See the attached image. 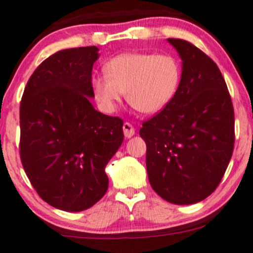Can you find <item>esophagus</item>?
Returning <instances> with one entry per match:
<instances>
[{
	"mask_svg": "<svg viewBox=\"0 0 253 253\" xmlns=\"http://www.w3.org/2000/svg\"><path fill=\"white\" fill-rule=\"evenodd\" d=\"M122 128H124V134L126 138H131L134 135V133H135L134 127H133L131 124H128V122H125L124 126H122Z\"/></svg>",
	"mask_w": 253,
	"mask_h": 253,
	"instance_id": "esophagus-1",
	"label": "esophagus"
}]
</instances>
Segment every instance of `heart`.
Masks as SVG:
<instances>
[{
	"label": "heart",
	"mask_w": 253,
	"mask_h": 253,
	"mask_svg": "<svg viewBox=\"0 0 253 253\" xmlns=\"http://www.w3.org/2000/svg\"><path fill=\"white\" fill-rule=\"evenodd\" d=\"M105 74L92 78L99 108L114 113L124 97L138 112L156 114L165 109L181 84L182 69L173 55L125 52L104 66Z\"/></svg>",
	"instance_id": "1"
}]
</instances>
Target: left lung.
Returning a JSON list of instances; mask_svg holds the SVG:
<instances>
[{"label": "left lung", "mask_w": 253, "mask_h": 253, "mask_svg": "<svg viewBox=\"0 0 253 253\" xmlns=\"http://www.w3.org/2000/svg\"><path fill=\"white\" fill-rule=\"evenodd\" d=\"M182 61L175 97L144 122L151 187L169 203H198L216 190L234 148V109L217 65L190 42L168 38Z\"/></svg>", "instance_id": "1"}]
</instances>
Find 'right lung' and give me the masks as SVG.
Returning <instances> with one entry per match:
<instances>
[{"instance_id":"add662e5","label":"right lung","mask_w":253,"mask_h":253,"mask_svg":"<svg viewBox=\"0 0 253 253\" xmlns=\"http://www.w3.org/2000/svg\"><path fill=\"white\" fill-rule=\"evenodd\" d=\"M97 46L65 49L38 66L20 103V158L44 202L78 212L108 190L105 166L124 141L120 118L97 112L92 66Z\"/></svg>"}]
</instances>
